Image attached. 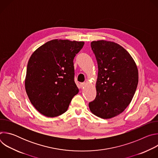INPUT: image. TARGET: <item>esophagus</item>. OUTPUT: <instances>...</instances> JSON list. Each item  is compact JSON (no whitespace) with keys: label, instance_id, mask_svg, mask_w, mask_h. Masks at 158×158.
I'll list each match as a JSON object with an SVG mask.
<instances>
[{"label":"esophagus","instance_id":"obj_1","mask_svg":"<svg viewBox=\"0 0 158 158\" xmlns=\"http://www.w3.org/2000/svg\"><path fill=\"white\" fill-rule=\"evenodd\" d=\"M86 85V84L85 82H83V83H81L80 84V86L81 88H83L84 87H85V85Z\"/></svg>","mask_w":158,"mask_h":158}]
</instances>
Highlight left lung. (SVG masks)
Masks as SVG:
<instances>
[{"mask_svg": "<svg viewBox=\"0 0 158 158\" xmlns=\"http://www.w3.org/2000/svg\"><path fill=\"white\" fill-rule=\"evenodd\" d=\"M98 75L97 94L89 103L91 112L102 119L114 118L131 102L138 84L137 65L129 53L119 44L104 40L93 41Z\"/></svg>", "mask_w": 158, "mask_h": 158, "instance_id": "obj_1", "label": "left lung"}]
</instances>
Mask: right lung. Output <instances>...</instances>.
<instances>
[{
	"label": "right lung",
	"mask_w": 158,
	"mask_h": 158,
	"mask_svg": "<svg viewBox=\"0 0 158 158\" xmlns=\"http://www.w3.org/2000/svg\"><path fill=\"white\" fill-rule=\"evenodd\" d=\"M84 44L81 41L54 39L31 55L25 88L31 102L42 115L54 118L62 114L79 93L73 60Z\"/></svg>",
	"instance_id": "obj_1"
}]
</instances>
